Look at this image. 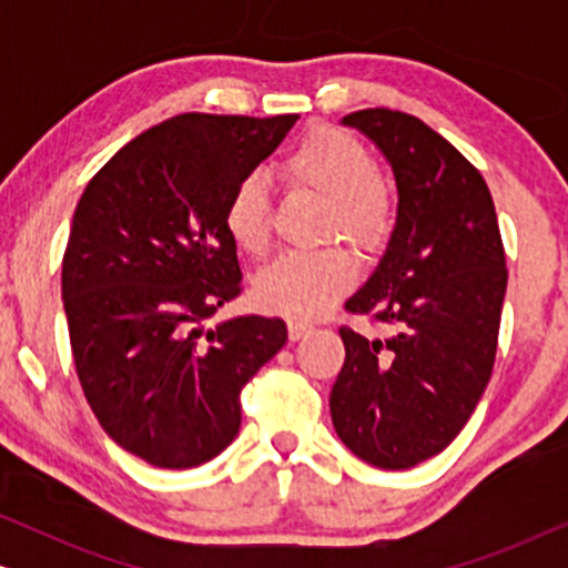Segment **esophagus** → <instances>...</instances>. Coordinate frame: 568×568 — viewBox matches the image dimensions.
I'll return each mask as SVG.
<instances>
[{
  "label": "esophagus",
  "mask_w": 568,
  "mask_h": 568,
  "mask_svg": "<svg viewBox=\"0 0 568 568\" xmlns=\"http://www.w3.org/2000/svg\"><path fill=\"white\" fill-rule=\"evenodd\" d=\"M310 333H313V325H307L302 321H290V338L292 341L305 338V336H310Z\"/></svg>",
  "instance_id": "esophagus-1"
}]
</instances>
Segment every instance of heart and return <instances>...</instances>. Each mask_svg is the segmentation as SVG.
Listing matches in <instances>:
<instances>
[{"mask_svg": "<svg viewBox=\"0 0 568 568\" xmlns=\"http://www.w3.org/2000/svg\"><path fill=\"white\" fill-rule=\"evenodd\" d=\"M292 185L328 201L325 235L377 251L390 237L395 214L393 196L375 173V162L359 139L336 126H317L284 160ZM224 227L247 255H263L271 240L268 183L261 170H251L230 191ZM359 266L344 247L321 253H286L255 276V297L266 310L294 321L325 315L341 294L356 282Z\"/></svg>", "mask_w": 568, "mask_h": 568, "instance_id": "obj_1", "label": "heart"}]
</instances>
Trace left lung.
Listing matches in <instances>:
<instances>
[{
    "mask_svg": "<svg viewBox=\"0 0 568 568\" xmlns=\"http://www.w3.org/2000/svg\"><path fill=\"white\" fill-rule=\"evenodd\" d=\"M383 152L398 189L385 253L346 310L383 336L341 328L331 390L341 442L364 463L406 470L442 453L491 379L507 263L488 185L416 115L367 108L341 119Z\"/></svg>",
    "mask_w": 568,
    "mask_h": 568,
    "instance_id": "1",
    "label": "left lung"
}]
</instances>
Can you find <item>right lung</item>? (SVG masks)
Returning <instances> with one entry per match:
<instances>
[{"label":"right lung","instance_id":"right-lung-1","mask_svg":"<svg viewBox=\"0 0 568 568\" xmlns=\"http://www.w3.org/2000/svg\"><path fill=\"white\" fill-rule=\"evenodd\" d=\"M297 115L183 113L121 146L74 209L61 300L84 398L154 468H196L240 432V390L286 344L282 317L237 315L230 191Z\"/></svg>","mask_w":568,"mask_h":568}]
</instances>
